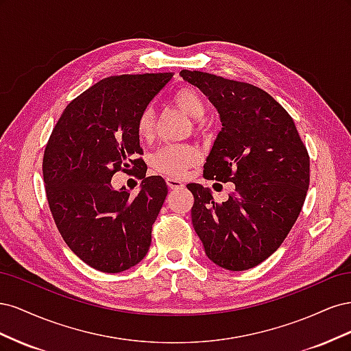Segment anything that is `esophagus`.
I'll use <instances>...</instances> for the list:
<instances>
[{"label":"esophagus","instance_id":"obj_1","mask_svg":"<svg viewBox=\"0 0 351 351\" xmlns=\"http://www.w3.org/2000/svg\"><path fill=\"white\" fill-rule=\"evenodd\" d=\"M167 184H168L169 189H182L184 186V183L182 182V180L174 178V177H168L167 178Z\"/></svg>","mask_w":351,"mask_h":351}]
</instances>
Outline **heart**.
I'll list each match as a JSON object with an SVG mask.
<instances>
[{"label":"heart","mask_w":351,"mask_h":351,"mask_svg":"<svg viewBox=\"0 0 351 351\" xmlns=\"http://www.w3.org/2000/svg\"><path fill=\"white\" fill-rule=\"evenodd\" d=\"M173 104L192 119H200L205 112V104L192 88H180L173 95ZM155 115L152 108H145L136 119V134L141 141L152 137ZM200 152L192 145H168L152 156V167L158 173L169 177H182L190 167L197 164Z\"/></svg>","instance_id":"heart-1"}]
</instances>
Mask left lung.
<instances>
[{
	"mask_svg": "<svg viewBox=\"0 0 351 351\" xmlns=\"http://www.w3.org/2000/svg\"><path fill=\"white\" fill-rule=\"evenodd\" d=\"M180 76L206 95L222 124L204 177L236 184L222 204L208 187L187 184L195 231L218 267L250 269L281 246L299 217L309 189V154L269 93L204 71L182 70Z\"/></svg>",
	"mask_w": 351,
	"mask_h": 351,
	"instance_id": "1",
	"label": "left lung"
}]
</instances>
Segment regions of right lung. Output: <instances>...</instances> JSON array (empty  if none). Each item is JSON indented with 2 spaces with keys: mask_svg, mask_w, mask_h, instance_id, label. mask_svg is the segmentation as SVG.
<instances>
[{
  "mask_svg": "<svg viewBox=\"0 0 351 351\" xmlns=\"http://www.w3.org/2000/svg\"><path fill=\"white\" fill-rule=\"evenodd\" d=\"M171 79L173 73L105 77L67 105L49 136L42 173L52 218L71 252L101 272L129 269L149 250L168 187L137 168L143 151L136 119ZM117 171L143 178L140 193L114 191Z\"/></svg>",
  "mask_w": 351,
  "mask_h": 351,
  "instance_id": "1",
  "label": "right lung"
}]
</instances>
